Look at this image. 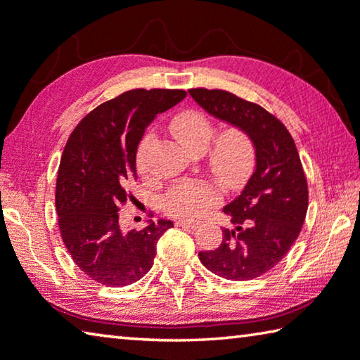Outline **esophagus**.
<instances>
[{"label":"esophagus","mask_w":360,"mask_h":360,"mask_svg":"<svg viewBox=\"0 0 360 360\" xmlns=\"http://www.w3.org/2000/svg\"><path fill=\"white\" fill-rule=\"evenodd\" d=\"M176 226H181V227H187V229H197L198 226H200V222H195V221H189V219H178L176 221Z\"/></svg>","instance_id":"esophagus-1"}]
</instances>
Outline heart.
<instances>
[{
	"label": "heart",
	"mask_w": 360,
	"mask_h": 360,
	"mask_svg": "<svg viewBox=\"0 0 360 360\" xmlns=\"http://www.w3.org/2000/svg\"><path fill=\"white\" fill-rule=\"evenodd\" d=\"M171 133L187 150L203 153L214 136V127L207 115L197 110L179 113L171 122ZM157 138L147 133L136 152V167L142 174L147 173V162ZM255 146L247 131L227 128L214 139L208 153V165L219 182L227 189H238L250 178L255 167ZM219 191L210 182L182 181L178 182L163 198L167 213L182 218H198L210 207L219 202Z\"/></svg>",
	"instance_id": "1"
}]
</instances>
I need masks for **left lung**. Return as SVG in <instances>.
<instances>
[{
    "mask_svg": "<svg viewBox=\"0 0 360 360\" xmlns=\"http://www.w3.org/2000/svg\"><path fill=\"white\" fill-rule=\"evenodd\" d=\"M211 117L247 131L256 158L240 195L222 211L233 229H222L216 250L200 252L202 264L227 281H253L283 259L298 238L307 211V182L288 129L258 104L221 89H189Z\"/></svg>",
    "mask_w": 360,
    "mask_h": 360,
    "instance_id": "obj_1",
    "label": "left lung"
}]
</instances>
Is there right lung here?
<instances>
[{
    "label": "right lung",
    "instance_id": "add662e5",
    "mask_svg": "<svg viewBox=\"0 0 360 360\" xmlns=\"http://www.w3.org/2000/svg\"><path fill=\"white\" fill-rule=\"evenodd\" d=\"M182 89H131L88 113L62 153L56 210L62 240L75 264L107 287H127L150 271L157 242L173 221L144 229L120 224L128 186L138 179L136 152L158 113L186 98Z\"/></svg>",
    "mask_w": 360,
    "mask_h": 360
}]
</instances>
